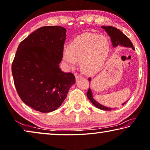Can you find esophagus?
Here are the masks:
<instances>
[{"instance_id":"34e87169","label":"esophagus","mask_w":150,"mask_h":150,"mask_svg":"<svg viewBox=\"0 0 150 150\" xmlns=\"http://www.w3.org/2000/svg\"><path fill=\"white\" fill-rule=\"evenodd\" d=\"M75 76L76 79H79V78H81L83 77V75L81 74H80V73H75Z\"/></svg>"}]
</instances>
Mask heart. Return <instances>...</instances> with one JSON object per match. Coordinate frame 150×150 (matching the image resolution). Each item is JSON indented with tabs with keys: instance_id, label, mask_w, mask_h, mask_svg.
Wrapping results in <instances>:
<instances>
[{
	"instance_id": "b5f03b06",
	"label": "heart",
	"mask_w": 150,
	"mask_h": 150,
	"mask_svg": "<svg viewBox=\"0 0 150 150\" xmlns=\"http://www.w3.org/2000/svg\"><path fill=\"white\" fill-rule=\"evenodd\" d=\"M110 44L106 37L85 33L76 37L69 47L64 48L62 59L70 67L81 61L83 70L94 73L100 70L108 57Z\"/></svg>"
}]
</instances>
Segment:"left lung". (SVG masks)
Returning <instances> with one entry per match:
<instances>
[{"label": "left lung", "mask_w": 150, "mask_h": 150, "mask_svg": "<svg viewBox=\"0 0 150 150\" xmlns=\"http://www.w3.org/2000/svg\"><path fill=\"white\" fill-rule=\"evenodd\" d=\"M102 28L104 29L105 31L108 33L109 36L110 37V40L112 43L113 47H117V46H122L125 47H129V48H132L133 50H135V48H134L132 42H131V40L129 39V38H127L121 31L118 30L117 28H115V27L112 26H102ZM88 80L89 81H91V78H89ZM87 96H88V99L90 100L91 103L98 108L101 109V110H111L112 109V108H108V107L104 106L103 105L100 104V103H98V102L96 101V100L93 98L92 93H91V90L90 88H89L88 92H87ZM125 103H126V102H124L123 104H122V106H123Z\"/></svg>", "instance_id": "1"}]
</instances>
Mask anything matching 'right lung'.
<instances>
[{
	"label": "right lung",
	"instance_id": "1",
	"mask_svg": "<svg viewBox=\"0 0 150 150\" xmlns=\"http://www.w3.org/2000/svg\"><path fill=\"white\" fill-rule=\"evenodd\" d=\"M67 30L44 26L23 40L12 63V74L18 95L31 108L50 112L61 106L75 83L71 73L59 68Z\"/></svg>",
	"mask_w": 150,
	"mask_h": 150
}]
</instances>
